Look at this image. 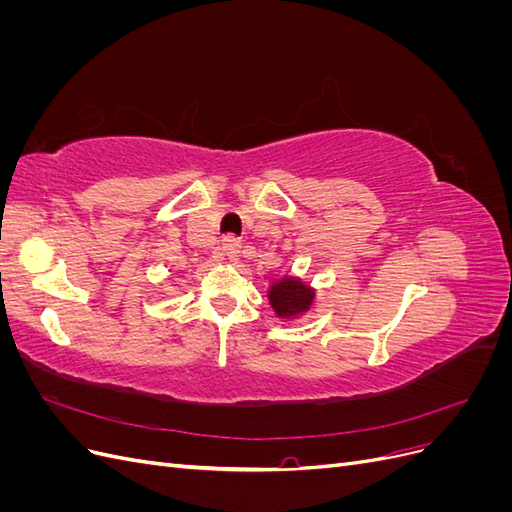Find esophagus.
Masks as SVG:
<instances>
[{"label": "esophagus", "mask_w": 512, "mask_h": 512, "mask_svg": "<svg viewBox=\"0 0 512 512\" xmlns=\"http://www.w3.org/2000/svg\"><path fill=\"white\" fill-rule=\"evenodd\" d=\"M220 250H222L224 256H228L230 260H235V258L239 256L241 243H239V239H235V237H224V239H222V245H220Z\"/></svg>", "instance_id": "esophagus-1"}]
</instances>
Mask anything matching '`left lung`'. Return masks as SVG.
Returning a JSON list of instances; mask_svg holds the SVG:
<instances>
[{"label": "left lung", "mask_w": 512, "mask_h": 512, "mask_svg": "<svg viewBox=\"0 0 512 512\" xmlns=\"http://www.w3.org/2000/svg\"><path fill=\"white\" fill-rule=\"evenodd\" d=\"M269 305L280 320H294L307 314L316 303V288L303 282L301 277L284 273L275 275L267 290Z\"/></svg>", "instance_id": "left-lung-1"}]
</instances>
